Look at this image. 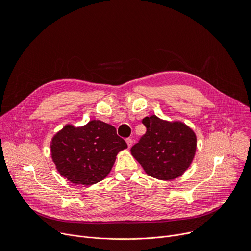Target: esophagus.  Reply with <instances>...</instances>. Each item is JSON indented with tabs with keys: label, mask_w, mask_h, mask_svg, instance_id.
<instances>
[{
	"label": "esophagus",
	"mask_w": 251,
	"mask_h": 251,
	"mask_svg": "<svg viewBox=\"0 0 251 251\" xmlns=\"http://www.w3.org/2000/svg\"><path fill=\"white\" fill-rule=\"evenodd\" d=\"M126 142H127V145H128V147L130 148L131 146H132V144H133V140H132V138H127L126 139Z\"/></svg>",
	"instance_id": "esophagus-1"
}]
</instances>
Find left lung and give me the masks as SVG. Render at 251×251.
<instances>
[{
    "mask_svg": "<svg viewBox=\"0 0 251 251\" xmlns=\"http://www.w3.org/2000/svg\"><path fill=\"white\" fill-rule=\"evenodd\" d=\"M146 133L131 148L145 172L157 179L171 180L190 165L196 150V136L185 124L170 123L155 115L145 117Z\"/></svg>",
    "mask_w": 251,
    "mask_h": 251,
    "instance_id": "obj_1",
    "label": "left lung"
}]
</instances>
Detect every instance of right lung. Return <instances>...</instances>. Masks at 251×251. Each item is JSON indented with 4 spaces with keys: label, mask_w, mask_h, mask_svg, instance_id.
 I'll return each instance as SVG.
<instances>
[{
    "label": "right lung",
    "mask_w": 251,
    "mask_h": 251,
    "mask_svg": "<svg viewBox=\"0 0 251 251\" xmlns=\"http://www.w3.org/2000/svg\"><path fill=\"white\" fill-rule=\"evenodd\" d=\"M127 148L116 128L100 120L75 128L65 126L52 139L56 168L72 183L92 185L111 171L120 150Z\"/></svg>",
    "instance_id": "add662e5"
}]
</instances>
